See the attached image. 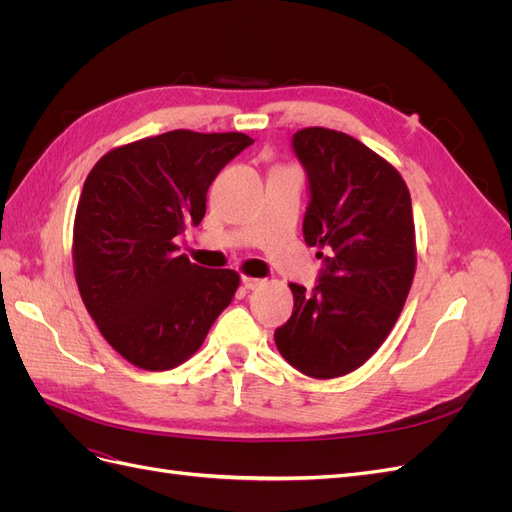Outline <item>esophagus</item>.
I'll return each mask as SVG.
<instances>
[{"label":"esophagus","mask_w":512,"mask_h":512,"mask_svg":"<svg viewBox=\"0 0 512 512\" xmlns=\"http://www.w3.org/2000/svg\"><path fill=\"white\" fill-rule=\"evenodd\" d=\"M262 284H265V280H260V277H250V275H243V286L247 290H256L260 288Z\"/></svg>","instance_id":"esophagus-1"}]
</instances>
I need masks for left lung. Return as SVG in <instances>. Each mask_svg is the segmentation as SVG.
<instances>
[{"label":"left lung","instance_id":"8db88e82","mask_svg":"<svg viewBox=\"0 0 512 512\" xmlns=\"http://www.w3.org/2000/svg\"><path fill=\"white\" fill-rule=\"evenodd\" d=\"M292 145L312 196L305 243L327 269L314 292L290 284L292 316L275 346L301 374L329 380L359 369L406 305L416 271L412 200L399 170L350 134L303 128Z\"/></svg>","mask_w":512,"mask_h":512}]
</instances>
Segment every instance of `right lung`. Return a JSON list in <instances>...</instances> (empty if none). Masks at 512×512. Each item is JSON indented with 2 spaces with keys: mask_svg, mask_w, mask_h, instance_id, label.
Segmentation results:
<instances>
[{
  "mask_svg": "<svg viewBox=\"0 0 512 512\" xmlns=\"http://www.w3.org/2000/svg\"><path fill=\"white\" fill-rule=\"evenodd\" d=\"M254 141L241 132L173 130L119 145L85 179L72 230L76 286L102 337L128 363L188 361L241 277L198 267L175 237L198 226L220 170Z\"/></svg>",
  "mask_w": 512,
  "mask_h": 512,
  "instance_id": "1",
  "label": "right lung"
}]
</instances>
